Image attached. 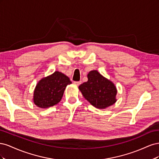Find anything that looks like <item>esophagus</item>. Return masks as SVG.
<instances>
[{"mask_svg":"<svg viewBox=\"0 0 159 159\" xmlns=\"http://www.w3.org/2000/svg\"><path fill=\"white\" fill-rule=\"evenodd\" d=\"M74 84L75 85H80L81 84V81H74Z\"/></svg>","mask_w":159,"mask_h":159,"instance_id":"1","label":"esophagus"}]
</instances>
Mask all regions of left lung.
<instances>
[{
    "label": "left lung",
    "mask_w": 159,
    "mask_h": 159,
    "mask_svg": "<svg viewBox=\"0 0 159 159\" xmlns=\"http://www.w3.org/2000/svg\"><path fill=\"white\" fill-rule=\"evenodd\" d=\"M88 81L79 86L81 93L95 107L105 109L116 102L117 89L111 81L105 78L98 71H91Z\"/></svg>",
    "instance_id": "8db88e82"
}]
</instances>
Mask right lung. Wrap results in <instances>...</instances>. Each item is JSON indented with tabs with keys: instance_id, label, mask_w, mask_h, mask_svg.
I'll use <instances>...</instances> for the list:
<instances>
[{
	"instance_id": "add662e5",
	"label": "right lung",
	"mask_w": 159,
	"mask_h": 159,
	"mask_svg": "<svg viewBox=\"0 0 159 159\" xmlns=\"http://www.w3.org/2000/svg\"><path fill=\"white\" fill-rule=\"evenodd\" d=\"M71 84L68 77L55 71L38 83L34 92V102L40 108L54 106L60 102L66 86Z\"/></svg>"
}]
</instances>
